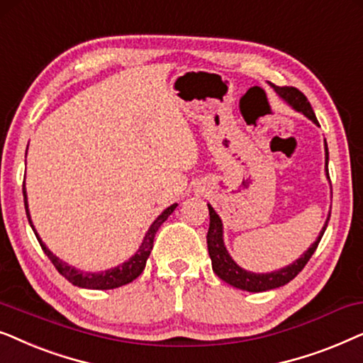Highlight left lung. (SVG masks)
<instances>
[{
	"label": "left lung",
	"instance_id": "8db88e82",
	"mask_svg": "<svg viewBox=\"0 0 363 363\" xmlns=\"http://www.w3.org/2000/svg\"><path fill=\"white\" fill-rule=\"evenodd\" d=\"M274 89L277 91V93L282 96L289 104L294 106V109L301 111V113L306 114L308 119H312L313 123L317 124L315 113H313L311 103H308V99L306 98V94H303L302 91L294 88V86H274ZM325 159L328 162L327 143H325ZM327 176H328V167H327ZM207 207H209V216H211L209 230H207V249H209V255L212 260V270H214L217 277H220L224 282L249 292H265V291H270V289H277L280 286H286L287 282H291V280L296 277L303 267H306L308 260H311L312 254L315 252L317 245L320 242L323 232H325L327 224H328V219H327L320 235H318V239L312 244V247L308 249L301 259L296 260V262L277 270V272L254 274V272H247V270L240 269L239 265L230 259V255L227 254V250L224 247V240H222V222L219 219V216L216 214V211L212 209L211 206Z\"/></svg>",
	"mask_w": 363,
	"mask_h": 363
}]
</instances>
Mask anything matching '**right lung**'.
I'll use <instances>...</instances> for the list:
<instances>
[{"mask_svg":"<svg viewBox=\"0 0 363 363\" xmlns=\"http://www.w3.org/2000/svg\"><path fill=\"white\" fill-rule=\"evenodd\" d=\"M23 197H24V207H26V216L28 219H30V212H28V202H26V189H24V182H23ZM177 204H172L171 207H167L166 211L162 212L161 216L157 217L156 220L152 222L151 229L147 230L146 238H144L141 247L136 254L133 255L131 259L128 260V262H124L123 265H119V267H114L111 270H106V272H101V274H91V272H79V270L72 269L71 265H67L62 262L56 257V255H52V252L50 249L46 247L45 244L41 242L40 235L36 234V239L38 242H40L41 249L45 250V254L50 257V260L52 262V265L57 269V272H60L62 277L69 280L71 284H74L77 287H84V289H98V291H108V289H116V287H121V286H125V284L133 282L134 279H138L139 275L143 274L144 267H146V260L149 257V254H151V250L154 247V238H156V232L159 227L164 220L167 219L169 216L172 214V211L176 209ZM30 224H31V219H30ZM33 227V225H31ZM33 230H35V227H33Z\"/></svg>","mask_w":363,"mask_h":363,"instance_id":"obj_1","label":"right lung"}]
</instances>
